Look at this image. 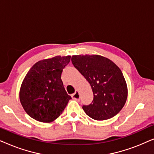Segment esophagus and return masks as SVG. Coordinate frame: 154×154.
I'll return each mask as SVG.
<instances>
[{
  "label": "esophagus",
  "instance_id": "34e87169",
  "mask_svg": "<svg viewBox=\"0 0 154 154\" xmlns=\"http://www.w3.org/2000/svg\"><path fill=\"white\" fill-rule=\"evenodd\" d=\"M71 97H72L73 100L79 101L80 100V94L78 92H75V93H73L72 95H71Z\"/></svg>",
  "mask_w": 154,
  "mask_h": 154
}]
</instances>
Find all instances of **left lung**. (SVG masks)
Returning <instances> with one entry per match:
<instances>
[{
    "label": "left lung",
    "mask_w": 154,
    "mask_h": 154,
    "mask_svg": "<svg viewBox=\"0 0 154 154\" xmlns=\"http://www.w3.org/2000/svg\"><path fill=\"white\" fill-rule=\"evenodd\" d=\"M71 62L93 92L92 102L83 106L86 114L104 121L119 113L128 97L127 84L119 67L109 59L97 54L73 55Z\"/></svg>",
    "instance_id": "left-lung-1"
}]
</instances>
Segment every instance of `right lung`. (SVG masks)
Masks as SVG:
<instances>
[{"label":"right lung","instance_id":"1","mask_svg":"<svg viewBox=\"0 0 154 154\" xmlns=\"http://www.w3.org/2000/svg\"><path fill=\"white\" fill-rule=\"evenodd\" d=\"M71 56H55L35 63L26 73L20 90L24 111L32 119L50 123L62 114L71 96L61 79Z\"/></svg>","mask_w":154,"mask_h":154}]
</instances>
